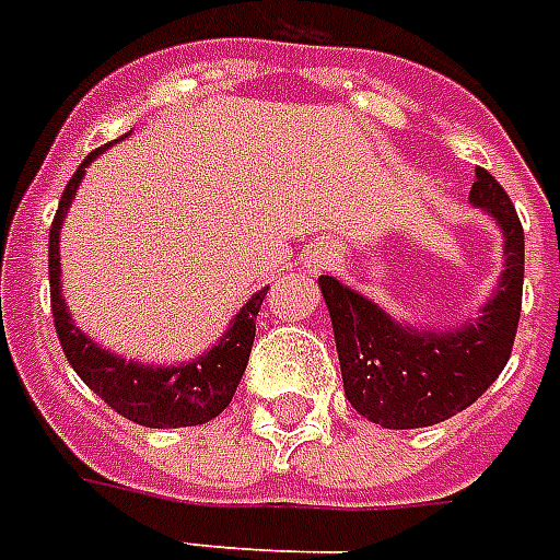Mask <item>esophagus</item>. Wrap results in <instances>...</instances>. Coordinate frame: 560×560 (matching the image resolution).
Wrapping results in <instances>:
<instances>
[{
    "label": "esophagus",
    "mask_w": 560,
    "mask_h": 560,
    "mask_svg": "<svg viewBox=\"0 0 560 560\" xmlns=\"http://www.w3.org/2000/svg\"><path fill=\"white\" fill-rule=\"evenodd\" d=\"M334 262V254H330V247L315 245L310 254H306V268L310 271H318V268H325V265Z\"/></svg>",
    "instance_id": "34e87169"
}]
</instances>
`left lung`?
Wrapping results in <instances>:
<instances>
[{"label":"left lung","mask_w":560,"mask_h":560,"mask_svg":"<svg viewBox=\"0 0 560 560\" xmlns=\"http://www.w3.org/2000/svg\"><path fill=\"white\" fill-rule=\"evenodd\" d=\"M469 203L502 233V275L478 315L457 327H413L336 277H318L345 398L381 428L407 431L452 419L485 395L511 357L523 306V226L485 167H475Z\"/></svg>","instance_id":"obj_1"}]
</instances>
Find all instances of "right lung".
<instances>
[{"mask_svg":"<svg viewBox=\"0 0 560 560\" xmlns=\"http://www.w3.org/2000/svg\"><path fill=\"white\" fill-rule=\"evenodd\" d=\"M108 147L112 144L94 150L82 165L75 167L73 179L67 183L61 203L56 209L52 230H49V301H52L58 342H61V351L73 365L75 375L129 422L144 424V428L203 424L215 419L233 401L235 386L245 375L247 357L254 348L256 313L262 306L268 285L247 298V304L230 318V325L212 348H206L203 354L191 357L185 363H138L132 357L108 351L94 342L85 330H79L65 304V292H61L58 238H61L67 209L73 206L75 191L82 185L85 167L100 159Z\"/></svg>","mask_w":560,"mask_h":560,"instance_id":"1","label":"right lung"}]
</instances>
